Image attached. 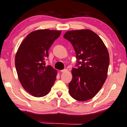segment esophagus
<instances>
[{
    "instance_id": "esophagus-1",
    "label": "esophagus",
    "mask_w": 127,
    "mask_h": 127,
    "mask_svg": "<svg viewBox=\"0 0 127 127\" xmlns=\"http://www.w3.org/2000/svg\"><path fill=\"white\" fill-rule=\"evenodd\" d=\"M67 69H63V70H61V72H62V73H64V72H67Z\"/></svg>"
}]
</instances>
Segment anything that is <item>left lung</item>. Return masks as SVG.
Here are the masks:
<instances>
[{
  "instance_id": "left-lung-1",
  "label": "left lung",
  "mask_w": 127,
  "mask_h": 127,
  "mask_svg": "<svg viewBox=\"0 0 127 127\" xmlns=\"http://www.w3.org/2000/svg\"><path fill=\"white\" fill-rule=\"evenodd\" d=\"M63 37L72 44L77 60V68L72 69L69 92L75 100H89L98 93L106 79L108 51L101 38L90 30L67 31Z\"/></svg>"
}]
</instances>
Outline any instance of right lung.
<instances>
[{"label": "right lung", "instance_id": "obj_1", "mask_svg": "<svg viewBox=\"0 0 127 127\" xmlns=\"http://www.w3.org/2000/svg\"><path fill=\"white\" fill-rule=\"evenodd\" d=\"M61 31L38 30L29 33L21 43L15 57V66L20 83L35 97L46 96L56 80L57 71L46 65L48 51Z\"/></svg>", "mask_w": 127, "mask_h": 127}]
</instances>
